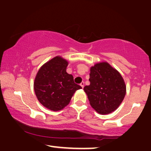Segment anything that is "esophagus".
I'll return each mask as SVG.
<instances>
[{
    "instance_id": "esophagus-1",
    "label": "esophagus",
    "mask_w": 151,
    "mask_h": 151,
    "mask_svg": "<svg viewBox=\"0 0 151 151\" xmlns=\"http://www.w3.org/2000/svg\"><path fill=\"white\" fill-rule=\"evenodd\" d=\"M80 86H81V88H83V87H84V82H83V81H82V82L80 83Z\"/></svg>"
}]
</instances>
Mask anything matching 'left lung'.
Segmentation results:
<instances>
[{
  "mask_svg": "<svg viewBox=\"0 0 151 151\" xmlns=\"http://www.w3.org/2000/svg\"><path fill=\"white\" fill-rule=\"evenodd\" d=\"M89 86L84 87L91 106L97 113L109 114L123 101L126 86L118 71L107 62L96 63L90 69Z\"/></svg>",
  "mask_w": 151,
  "mask_h": 151,
  "instance_id": "left-lung-1",
  "label": "left lung"
}]
</instances>
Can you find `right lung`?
<instances>
[{
  "label": "right lung",
  "instance_id": "1",
  "mask_svg": "<svg viewBox=\"0 0 151 151\" xmlns=\"http://www.w3.org/2000/svg\"><path fill=\"white\" fill-rule=\"evenodd\" d=\"M68 63L56 56L45 63L37 73L34 89L38 101L52 111L62 109L80 86L74 83L71 74L66 72Z\"/></svg>",
  "mask_w": 151,
  "mask_h": 151
}]
</instances>
